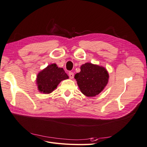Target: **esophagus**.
Listing matches in <instances>:
<instances>
[{
  "instance_id": "obj_1",
  "label": "esophagus",
  "mask_w": 147,
  "mask_h": 147,
  "mask_svg": "<svg viewBox=\"0 0 147 147\" xmlns=\"http://www.w3.org/2000/svg\"><path fill=\"white\" fill-rule=\"evenodd\" d=\"M69 77H70V79H72V78H74V73L72 72H69Z\"/></svg>"
}]
</instances>
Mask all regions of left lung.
<instances>
[{
  "mask_svg": "<svg viewBox=\"0 0 147 147\" xmlns=\"http://www.w3.org/2000/svg\"><path fill=\"white\" fill-rule=\"evenodd\" d=\"M81 71L75 75L81 92L87 97H94L103 91L109 82V75L104 67L85 63Z\"/></svg>",
  "mask_w": 147,
  "mask_h": 147,
  "instance_id": "left-lung-1",
  "label": "left lung"
}]
</instances>
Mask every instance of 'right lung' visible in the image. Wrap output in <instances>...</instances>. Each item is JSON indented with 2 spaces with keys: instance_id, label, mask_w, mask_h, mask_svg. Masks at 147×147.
Instances as JSON below:
<instances>
[{
  "instance_id": "add662e5",
  "label": "right lung",
  "mask_w": 147,
  "mask_h": 147,
  "mask_svg": "<svg viewBox=\"0 0 147 147\" xmlns=\"http://www.w3.org/2000/svg\"><path fill=\"white\" fill-rule=\"evenodd\" d=\"M68 78V75L63 68L58 67L56 64H52L38 74L36 82L40 92L50 94L62 80Z\"/></svg>"
}]
</instances>
